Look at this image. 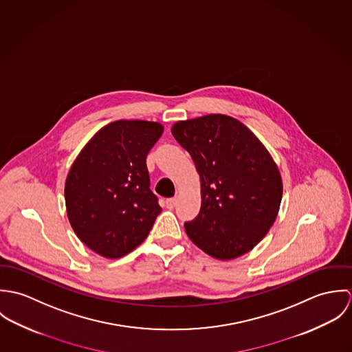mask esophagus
Returning <instances> with one entry per match:
<instances>
[{
	"label": "esophagus",
	"mask_w": 352,
	"mask_h": 352,
	"mask_svg": "<svg viewBox=\"0 0 352 352\" xmlns=\"http://www.w3.org/2000/svg\"><path fill=\"white\" fill-rule=\"evenodd\" d=\"M165 204L168 208H173L177 204V198H169V199H166Z\"/></svg>",
	"instance_id": "34e87169"
}]
</instances>
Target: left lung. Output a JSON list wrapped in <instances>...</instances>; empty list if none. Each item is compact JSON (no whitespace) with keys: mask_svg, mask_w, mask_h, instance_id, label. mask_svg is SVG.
<instances>
[{"mask_svg":"<svg viewBox=\"0 0 352 352\" xmlns=\"http://www.w3.org/2000/svg\"><path fill=\"white\" fill-rule=\"evenodd\" d=\"M201 177V211L184 223L211 257L232 260L253 250L274 225L283 194L271 154L240 120L211 113L172 126Z\"/></svg>","mask_w":352,"mask_h":352,"instance_id":"8db88e82","label":"left lung"}]
</instances>
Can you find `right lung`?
<instances>
[{
	"label": "right lung",
	"mask_w": 352,
	"mask_h": 352,
	"mask_svg": "<svg viewBox=\"0 0 352 352\" xmlns=\"http://www.w3.org/2000/svg\"><path fill=\"white\" fill-rule=\"evenodd\" d=\"M162 131L157 122H112L89 140L67 173L69 222L100 256L119 258L134 251L162 211L146 168L148 153Z\"/></svg>",
	"instance_id": "right-lung-1"
}]
</instances>
